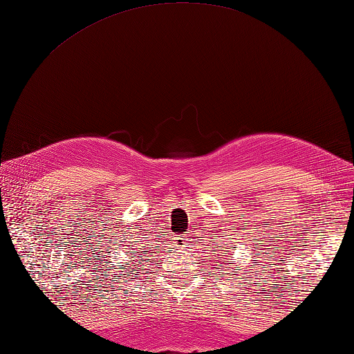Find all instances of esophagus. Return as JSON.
I'll return each instance as SVG.
<instances>
[{"label":"esophagus","instance_id":"34e87169","mask_svg":"<svg viewBox=\"0 0 354 354\" xmlns=\"http://www.w3.org/2000/svg\"><path fill=\"white\" fill-rule=\"evenodd\" d=\"M188 242V238L180 236V238H174V243H178L180 247H185V243Z\"/></svg>","mask_w":354,"mask_h":354}]
</instances>
